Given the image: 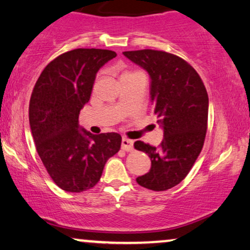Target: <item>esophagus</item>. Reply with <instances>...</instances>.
I'll return each instance as SVG.
<instances>
[{"mask_svg": "<svg viewBox=\"0 0 250 250\" xmlns=\"http://www.w3.org/2000/svg\"><path fill=\"white\" fill-rule=\"evenodd\" d=\"M121 148L123 149V151L131 152L132 149H134V142H132L131 139H128V138H122Z\"/></svg>", "mask_w": 250, "mask_h": 250, "instance_id": "obj_1", "label": "esophagus"}]
</instances>
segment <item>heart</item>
I'll return each instance as SVG.
<instances>
[{"label": "heart", "mask_w": 250, "mask_h": 250, "mask_svg": "<svg viewBox=\"0 0 250 250\" xmlns=\"http://www.w3.org/2000/svg\"><path fill=\"white\" fill-rule=\"evenodd\" d=\"M125 74H129V73H125ZM125 74H123V75H125Z\"/></svg>", "instance_id": "obj_1"}]
</instances>
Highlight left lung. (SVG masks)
Masks as SVG:
<instances>
[{"mask_svg": "<svg viewBox=\"0 0 250 250\" xmlns=\"http://www.w3.org/2000/svg\"><path fill=\"white\" fill-rule=\"evenodd\" d=\"M151 79L149 95L164 130L159 147L135 142L151 159V169L136 181L143 188L166 191L184 179L204 146L208 121V94L194 68L184 59L158 50L125 51Z\"/></svg>", "mask_w": 250, "mask_h": 250, "instance_id": "1", "label": "left lung"}]
</instances>
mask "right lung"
I'll list each match as a JSON object with an SVG mask.
<instances>
[{"label":"right lung","instance_id":"right-lung-1","mask_svg":"<svg viewBox=\"0 0 250 250\" xmlns=\"http://www.w3.org/2000/svg\"><path fill=\"white\" fill-rule=\"evenodd\" d=\"M115 57L111 50H71L45 66L33 89L29 125L36 151L52 181L66 192L94 188L121 146L116 132L94 135L79 125L96 74Z\"/></svg>","mask_w":250,"mask_h":250}]
</instances>
